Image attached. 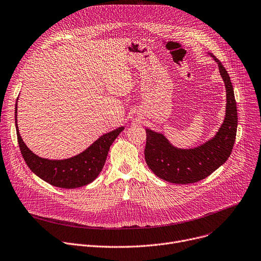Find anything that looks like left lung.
<instances>
[{"mask_svg":"<svg viewBox=\"0 0 261 261\" xmlns=\"http://www.w3.org/2000/svg\"><path fill=\"white\" fill-rule=\"evenodd\" d=\"M211 56L218 64L227 92L225 120L214 138L195 148L181 149L171 145L164 135L146 129V164L158 177L169 183L191 184L200 181L222 166L233 149L237 130L233 86L225 67L215 56Z\"/></svg>","mask_w":261,"mask_h":261,"instance_id":"left-lung-1","label":"left lung"}]
</instances>
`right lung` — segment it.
<instances>
[{"mask_svg":"<svg viewBox=\"0 0 261 261\" xmlns=\"http://www.w3.org/2000/svg\"><path fill=\"white\" fill-rule=\"evenodd\" d=\"M17 103V100H16ZM17 105H15V127L17 142L26 164L38 177L50 185L61 188L83 187L102 170L111 145L124 127H119L97 139L85 151L66 160H48L34 154L24 143L17 127Z\"/></svg>","mask_w":261,"mask_h":261,"instance_id":"right-lung-1","label":"right lung"}]
</instances>
